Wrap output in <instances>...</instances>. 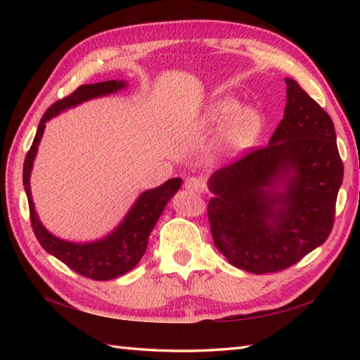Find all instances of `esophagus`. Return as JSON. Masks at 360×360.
I'll use <instances>...</instances> for the list:
<instances>
[{"label":"esophagus","instance_id":"esophagus-1","mask_svg":"<svg viewBox=\"0 0 360 360\" xmlns=\"http://www.w3.org/2000/svg\"><path fill=\"white\" fill-rule=\"evenodd\" d=\"M184 188L187 190V192H190V193H201L204 186H202V182L200 179L195 178V176H192V178L186 179Z\"/></svg>","mask_w":360,"mask_h":360}]
</instances>
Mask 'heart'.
<instances>
[{"instance_id": "1", "label": "heart", "mask_w": 360, "mask_h": 360, "mask_svg": "<svg viewBox=\"0 0 360 360\" xmlns=\"http://www.w3.org/2000/svg\"><path fill=\"white\" fill-rule=\"evenodd\" d=\"M229 120L231 122L224 129V147L231 151H241L254 145L263 125L258 111L254 108L240 110V103L235 98H221L210 106L202 125L207 128L221 127Z\"/></svg>"}]
</instances>
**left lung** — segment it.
Masks as SVG:
<instances>
[{"mask_svg": "<svg viewBox=\"0 0 360 360\" xmlns=\"http://www.w3.org/2000/svg\"><path fill=\"white\" fill-rule=\"evenodd\" d=\"M285 117L264 147L250 148L210 179V232L229 263L252 274L280 272L330 236L343 162L334 124L292 79ZM280 180L285 193H272Z\"/></svg>", "mask_w": 360, "mask_h": 360, "instance_id": "obj_1", "label": "left lung"}]
</instances>
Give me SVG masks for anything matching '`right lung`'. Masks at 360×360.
<instances>
[{"label": "right lung", "instance_id": "1", "mask_svg": "<svg viewBox=\"0 0 360 360\" xmlns=\"http://www.w3.org/2000/svg\"><path fill=\"white\" fill-rule=\"evenodd\" d=\"M124 86L125 83L117 80L82 85L70 96L60 98V101L51 105L43 114L37 134L34 137V142L30 145L26 155L25 165H22V184H25L27 195L30 226H32V231L38 243L41 244V248L46 252H49L51 255L58 258L60 262H63L74 272L97 281L120 277V275L131 271L141 262L145 250H147L148 236L153 227L156 226L159 217L162 215L168 200L179 190L182 179L173 178L164 182L162 186L143 192L131 207V210L128 212L127 218L122 221V224L111 235L106 236V238L88 244H75L57 238V236L51 235L41 226L34 209L32 196H30L29 178L46 122L53 116H57L60 111L89 101V98L116 93V91Z\"/></svg>", "mask_w": 360, "mask_h": 360}]
</instances>
